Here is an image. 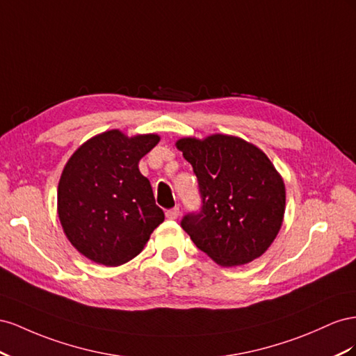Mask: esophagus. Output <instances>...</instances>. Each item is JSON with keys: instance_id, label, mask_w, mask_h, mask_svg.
I'll use <instances>...</instances> for the list:
<instances>
[{"instance_id": "1", "label": "esophagus", "mask_w": 356, "mask_h": 356, "mask_svg": "<svg viewBox=\"0 0 356 356\" xmlns=\"http://www.w3.org/2000/svg\"><path fill=\"white\" fill-rule=\"evenodd\" d=\"M179 215H180V209H179V207L170 209V210H167V211H165V216H167L168 219H177V218H179Z\"/></svg>"}]
</instances>
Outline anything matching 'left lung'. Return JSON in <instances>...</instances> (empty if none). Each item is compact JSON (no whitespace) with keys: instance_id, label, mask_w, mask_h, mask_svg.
I'll use <instances>...</instances> for the list:
<instances>
[{"instance_id":"1","label":"left lung","mask_w":356,"mask_h":356,"mask_svg":"<svg viewBox=\"0 0 356 356\" xmlns=\"http://www.w3.org/2000/svg\"><path fill=\"white\" fill-rule=\"evenodd\" d=\"M177 149L194 168L202 206L181 219L195 246L222 267L259 258L285 215V184L261 149L243 138L213 134L180 138Z\"/></svg>"}]
</instances>
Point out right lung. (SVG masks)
I'll return each mask as SVG.
<instances>
[{"instance_id": "obj_1", "label": "right lung", "mask_w": 356, "mask_h": 356, "mask_svg": "<svg viewBox=\"0 0 356 356\" xmlns=\"http://www.w3.org/2000/svg\"><path fill=\"white\" fill-rule=\"evenodd\" d=\"M158 141L156 134L128 137L111 129L68 159L58 185V216L71 245L88 259L122 266L164 222L150 181L138 170Z\"/></svg>"}]
</instances>
